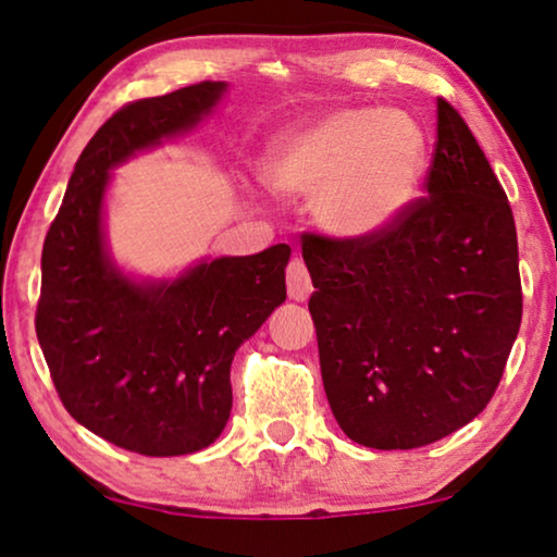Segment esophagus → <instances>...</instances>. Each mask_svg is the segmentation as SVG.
<instances>
[{
	"instance_id": "esophagus-1",
	"label": "esophagus",
	"mask_w": 557,
	"mask_h": 557,
	"mask_svg": "<svg viewBox=\"0 0 557 557\" xmlns=\"http://www.w3.org/2000/svg\"><path fill=\"white\" fill-rule=\"evenodd\" d=\"M286 284H288V299H294V301H307L311 292H314V286H311V278H309V271H307V265H304L301 258H294V261L288 263Z\"/></svg>"
}]
</instances>
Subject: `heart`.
Instances as JSON below:
<instances>
[{
    "label": "heart",
    "mask_w": 557,
    "mask_h": 557,
    "mask_svg": "<svg viewBox=\"0 0 557 557\" xmlns=\"http://www.w3.org/2000/svg\"><path fill=\"white\" fill-rule=\"evenodd\" d=\"M429 136L403 109H337L284 136L263 180L284 200H311L317 225L360 243L391 231L413 205Z\"/></svg>",
    "instance_id": "1"
}]
</instances>
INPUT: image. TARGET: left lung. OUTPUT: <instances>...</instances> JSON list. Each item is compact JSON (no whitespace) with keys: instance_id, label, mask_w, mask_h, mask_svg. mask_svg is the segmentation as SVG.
I'll use <instances>...</instances> for the list:
<instances>
[{"instance_id":"8db88e82","label":"left lung","mask_w":557,"mask_h":557,"mask_svg":"<svg viewBox=\"0 0 557 557\" xmlns=\"http://www.w3.org/2000/svg\"><path fill=\"white\" fill-rule=\"evenodd\" d=\"M425 189L377 238L301 243L326 400L355 444L383 451L474 421L522 322L512 208L444 98Z\"/></svg>"}]
</instances>
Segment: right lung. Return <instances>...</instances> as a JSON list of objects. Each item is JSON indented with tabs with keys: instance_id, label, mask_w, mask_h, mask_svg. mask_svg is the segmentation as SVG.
Segmentation results:
<instances>
[{
	"instance_id": "right-lung-1",
	"label": "right lung",
	"mask_w": 557,
	"mask_h": 557,
	"mask_svg": "<svg viewBox=\"0 0 557 557\" xmlns=\"http://www.w3.org/2000/svg\"><path fill=\"white\" fill-rule=\"evenodd\" d=\"M227 83L202 81L113 113L75 162L42 246L35 330L67 413L126 451L208 448L233 408L231 362L286 301V243L202 258L174 278H136L109 253L111 170L195 128Z\"/></svg>"
}]
</instances>
